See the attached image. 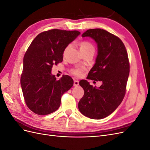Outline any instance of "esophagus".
Masks as SVG:
<instances>
[{
	"label": "esophagus",
	"mask_w": 150,
	"mask_h": 150,
	"mask_svg": "<svg viewBox=\"0 0 150 150\" xmlns=\"http://www.w3.org/2000/svg\"><path fill=\"white\" fill-rule=\"evenodd\" d=\"M79 85V81L78 80H74V86L76 87V86H78Z\"/></svg>",
	"instance_id": "esophagus-1"
}]
</instances>
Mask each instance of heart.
Segmentation results:
<instances>
[{"label":"heart","instance_id":"b5f03b06","mask_svg":"<svg viewBox=\"0 0 150 150\" xmlns=\"http://www.w3.org/2000/svg\"><path fill=\"white\" fill-rule=\"evenodd\" d=\"M79 47H80V51L82 53L86 52L91 51V50H94V46H93V44L91 43H90L88 41H82L79 42ZM71 47V45H68V46L65 48L64 51V54H66L67 51H68ZM84 70V67L80 66V67H77L76 68H74L71 70V72L72 74H74L76 76H79L82 74V72Z\"/></svg>","mask_w":150,"mask_h":150}]
</instances>
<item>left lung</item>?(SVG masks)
<instances>
[{
  "label": "left lung",
  "instance_id": "8db88e82",
  "mask_svg": "<svg viewBox=\"0 0 150 150\" xmlns=\"http://www.w3.org/2000/svg\"><path fill=\"white\" fill-rule=\"evenodd\" d=\"M82 37L91 38L98 46L96 61L87 79L102 84L93 87L87 80L80 81L84 94L78 108L85 116L101 120L115 111L125 97L129 74L128 53L119 38L104 29H89Z\"/></svg>",
  "mask_w": 150,
  "mask_h": 150
}]
</instances>
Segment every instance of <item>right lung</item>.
Returning <instances> with one entry per match:
<instances>
[{"mask_svg":"<svg viewBox=\"0 0 150 150\" xmlns=\"http://www.w3.org/2000/svg\"><path fill=\"white\" fill-rule=\"evenodd\" d=\"M81 33L78 30L51 29L38 34L25 54L21 78L27 106L39 115H47L59 108L61 97L73 86L70 76L59 80L51 74L54 64L63 60L65 48Z\"/></svg>","mask_w":150,"mask_h":150,"instance_id":"obj_1","label":"right lung"}]
</instances>
